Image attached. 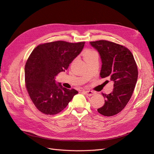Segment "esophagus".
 Masks as SVG:
<instances>
[{
	"label": "esophagus",
	"instance_id": "34e87169",
	"mask_svg": "<svg viewBox=\"0 0 154 154\" xmlns=\"http://www.w3.org/2000/svg\"><path fill=\"white\" fill-rule=\"evenodd\" d=\"M84 92H85V94L87 96H92L93 94H94V92L91 91H85Z\"/></svg>",
	"mask_w": 154,
	"mask_h": 154
}]
</instances>
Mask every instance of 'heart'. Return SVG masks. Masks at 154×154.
Listing matches in <instances>:
<instances>
[{"mask_svg": "<svg viewBox=\"0 0 154 154\" xmlns=\"http://www.w3.org/2000/svg\"><path fill=\"white\" fill-rule=\"evenodd\" d=\"M97 54L94 51L91 50V49H85L84 51L83 52V59L86 60L87 58H89L91 57H92L93 55H94Z\"/></svg>", "mask_w": 154, "mask_h": 154, "instance_id": "b5f03b06", "label": "heart"}]
</instances>
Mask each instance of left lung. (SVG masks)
Wrapping results in <instances>:
<instances>
[{"label": "left lung", "mask_w": 154, "mask_h": 154, "mask_svg": "<svg viewBox=\"0 0 154 154\" xmlns=\"http://www.w3.org/2000/svg\"><path fill=\"white\" fill-rule=\"evenodd\" d=\"M91 46L100 55V76L109 77L114 82L113 91L102 94L105 104L97 112L105 116L118 114L127 105L137 81L138 71L133 54L125 46L107 40L91 42Z\"/></svg>", "instance_id": "left-lung-1"}]
</instances>
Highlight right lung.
Masks as SVG:
<instances>
[{
  "mask_svg": "<svg viewBox=\"0 0 154 154\" xmlns=\"http://www.w3.org/2000/svg\"><path fill=\"white\" fill-rule=\"evenodd\" d=\"M85 42L55 41L40 44L32 51L25 66L26 87L30 98L41 112L54 115L67 106L78 92L57 84L55 76L67 70L81 53Z\"/></svg>",
  "mask_w": 154,
  "mask_h": 154,
  "instance_id": "1",
  "label": "right lung"
}]
</instances>
